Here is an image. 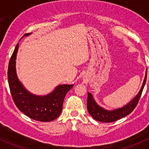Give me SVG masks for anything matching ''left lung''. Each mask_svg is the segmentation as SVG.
I'll list each match as a JSON object with an SVG mask.
<instances>
[{
  "mask_svg": "<svg viewBox=\"0 0 149 149\" xmlns=\"http://www.w3.org/2000/svg\"><path fill=\"white\" fill-rule=\"evenodd\" d=\"M147 77V69L146 71L145 79H144L143 83L142 86H141V90L139 94L134 97L133 100L130 102L127 105L123 107L119 108V109H114V110L109 111L103 109L100 106L97 104V102L94 101L93 98L92 94L88 92V97H87V109L89 113V115L92 117L96 120L102 122V123H112L115 122L120 118H124L127 116L129 114L131 113L133 109L137 106L139 101L141 98V94L143 90L144 86H145L146 81Z\"/></svg>",
  "mask_w": 149,
  "mask_h": 149,
  "instance_id": "left-lung-1",
  "label": "left lung"
}]
</instances>
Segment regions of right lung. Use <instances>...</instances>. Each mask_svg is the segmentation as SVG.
<instances>
[{
    "label": "right lung",
    "instance_id": "obj_1",
    "mask_svg": "<svg viewBox=\"0 0 149 149\" xmlns=\"http://www.w3.org/2000/svg\"><path fill=\"white\" fill-rule=\"evenodd\" d=\"M18 49L19 43L10 57L8 68V85L15 104L21 112L35 120L49 122L56 119L61 113L66 94L73 85L58 86L52 92L43 97L29 92L19 81L16 75V58Z\"/></svg>",
    "mask_w": 149,
    "mask_h": 149
}]
</instances>
